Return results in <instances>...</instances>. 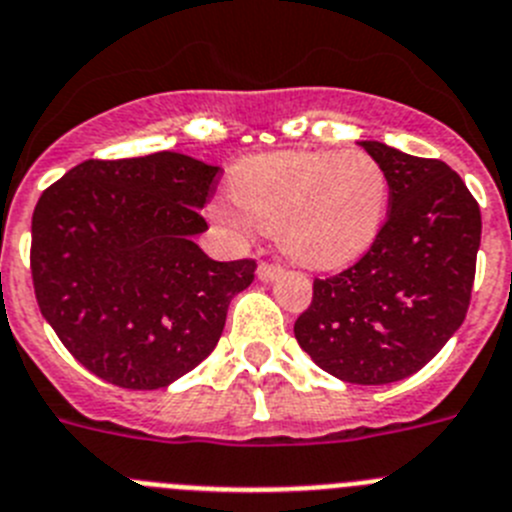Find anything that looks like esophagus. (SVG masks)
<instances>
[{
	"instance_id": "obj_1",
	"label": "esophagus",
	"mask_w": 512,
	"mask_h": 512,
	"mask_svg": "<svg viewBox=\"0 0 512 512\" xmlns=\"http://www.w3.org/2000/svg\"><path fill=\"white\" fill-rule=\"evenodd\" d=\"M280 275H283V267L273 265V262H260V267H257V278H260L262 283H273Z\"/></svg>"
}]
</instances>
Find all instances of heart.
Returning <instances> with one entry per match:
<instances>
[{"label":"heart","instance_id":"heart-1","mask_svg":"<svg viewBox=\"0 0 512 512\" xmlns=\"http://www.w3.org/2000/svg\"><path fill=\"white\" fill-rule=\"evenodd\" d=\"M237 211L219 206V222L247 224L278 237L303 267L334 270L365 255L388 214L390 181L365 150H280L239 160L229 178Z\"/></svg>","mask_w":512,"mask_h":512}]
</instances>
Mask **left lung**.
<instances>
[{
    "label": "left lung",
    "mask_w": 512,
    "mask_h": 512,
    "mask_svg": "<svg viewBox=\"0 0 512 512\" xmlns=\"http://www.w3.org/2000/svg\"><path fill=\"white\" fill-rule=\"evenodd\" d=\"M388 173V219L352 267L313 280L296 319L303 352L354 385L413 375L462 326L480 250V206L462 178L434 158L359 142Z\"/></svg>",
    "instance_id": "8db88e82"
}]
</instances>
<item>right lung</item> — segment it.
I'll return each mask as SVG.
<instances>
[{"mask_svg": "<svg viewBox=\"0 0 512 512\" xmlns=\"http://www.w3.org/2000/svg\"><path fill=\"white\" fill-rule=\"evenodd\" d=\"M219 168L181 153L84 160L32 211L35 298L63 347L127 390H158L201 365L255 260L216 262L193 237Z\"/></svg>", "mask_w": 512, "mask_h": 512, "instance_id": "right-lung-1", "label": "right lung"}]
</instances>
